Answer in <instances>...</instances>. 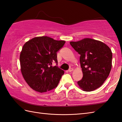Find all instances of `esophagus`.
I'll return each instance as SVG.
<instances>
[{
  "label": "esophagus",
  "instance_id": "34e87169",
  "mask_svg": "<svg viewBox=\"0 0 122 122\" xmlns=\"http://www.w3.org/2000/svg\"><path fill=\"white\" fill-rule=\"evenodd\" d=\"M73 70H74V69H73V68H70L68 70L69 72H72Z\"/></svg>",
  "mask_w": 122,
  "mask_h": 122
}]
</instances>
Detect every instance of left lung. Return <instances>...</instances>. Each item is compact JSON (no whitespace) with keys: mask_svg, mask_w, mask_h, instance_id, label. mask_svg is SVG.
I'll return each instance as SVG.
<instances>
[{"mask_svg":"<svg viewBox=\"0 0 122 122\" xmlns=\"http://www.w3.org/2000/svg\"><path fill=\"white\" fill-rule=\"evenodd\" d=\"M70 45L81 55L83 78L77 84L84 91L90 92L100 87L109 76L112 67V52L103 42L86 38Z\"/></svg>","mask_w":122,"mask_h":122,"instance_id":"obj_1","label":"left lung"}]
</instances>
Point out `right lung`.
I'll return each instance as SVG.
<instances>
[{"mask_svg":"<svg viewBox=\"0 0 122 122\" xmlns=\"http://www.w3.org/2000/svg\"><path fill=\"white\" fill-rule=\"evenodd\" d=\"M65 41H56L47 36L36 37L24 44L20 55L21 71L32 90L43 93L55 88L64 71L57 66L56 52Z\"/></svg>","mask_w":122,"mask_h":122,"instance_id":"1","label":"right lung"}]
</instances>
